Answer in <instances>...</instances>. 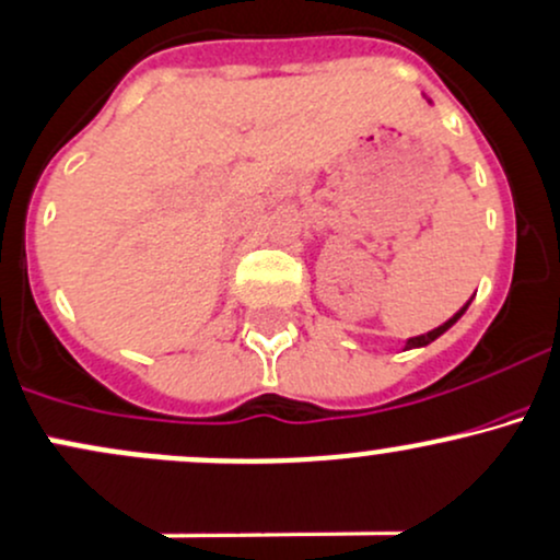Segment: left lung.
Masks as SVG:
<instances>
[{"instance_id":"8db88e82","label":"left lung","mask_w":560,"mask_h":560,"mask_svg":"<svg viewBox=\"0 0 560 560\" xmlns=\"http://www.w3.org/2000/svg\"><path fill=\"white\" fill-rule=\"evenodd\" d=\"M468 305H470V300H468V303H465V305H463V308H459L457 313H454V316L450 318V322H444V324H441V327L430 329V331H428V335H420V337H409V340H407V346H404V350H411V348H425V346H430V342H433V340H435V337H441V335H444V331H446V329H452V327H454V324H457V322H459V316H463V313H465V311H468Z\"/></svg>"}]
</instances>
